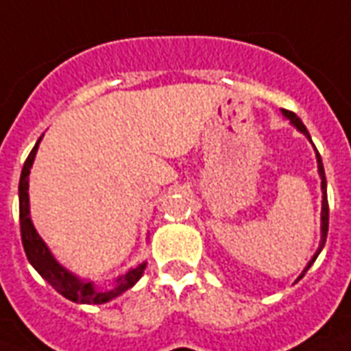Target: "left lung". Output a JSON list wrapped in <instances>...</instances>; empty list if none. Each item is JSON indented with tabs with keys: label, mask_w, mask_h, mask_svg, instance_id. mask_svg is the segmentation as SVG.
<instances>
[{
	"label": "left lung",
	"mask_w": 351,
	"mask_h": 351,
	"mask_svg": "<svg viewBox=\"0 0 351 351\" xmlns=\"http://www.w3.org/2000/svg\"><path fill=\"white\" fill-rule=\"evenodd\" d=\"M282 114L286 117H288V119H290V121L293 123L295 127H298V130H301V132H303V134H305V136L308 138V140H311V134H308V130H306V127H305V125H303V121H301V119H299V117L295 116V114H293V112H290V110H282ZM311 142H312V140H311ZM314 149H316V147H314ZM316 158H318V172H319V178H322V193H324V202H322V243H319V249L316 250V254L312 256V260H311V262H308V265H306L305 271L301 273V277H299V278H303V275H305L306 271H308V267H311L312 263H314V260L318 258L319 250L324 249V245H326V239H327V228H329V204H327V181H326V172H324V165H322V157H319L318 149H316ZM299 278H298V280H299Z\"/></svg>",
	"instance_id": "1"
}]
</instances>
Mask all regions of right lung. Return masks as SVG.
Here are the masks:
<instances>
[{
  "mask_svg": "<svg viewBox=\"0 0 351 351\" xmlns=\"http://www.w3.org/2000/svg\"><path fill=\"white\" fill-rule=\"evenodd\" d=\"M40 138L37 144L27 155L20 173V185H18V198H20V234H22V245H24L25 256L29 260L33 267L37 269L40 277L52 286L53 290L60 291L63 298L71 299L74 303H88V305H101L110 299L121 295L123 291L132 288L142 277L145 269V263H140L136 269H130L125 277L117 278V286L110 291L95 290L91 282H82L78 278L71 275L67 269H63L60 263L53 260L50 250L40 239V235L33 228V222L29 219V196H27V186H29V168L33 165V158L39 147Z\"/></svg>",
  "mask_w": 351,
  "mask_h": 351,
  "instance_id": "1",
  "label": "right lung"
}]
</instances>
